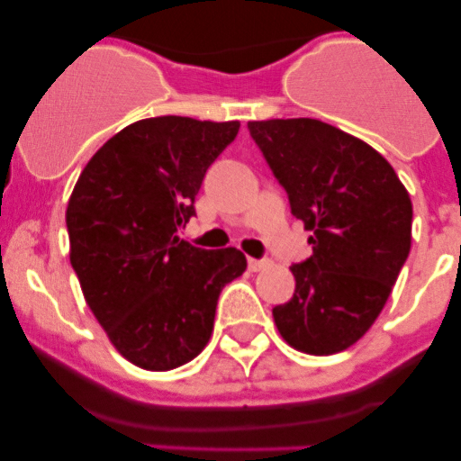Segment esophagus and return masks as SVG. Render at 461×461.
Returning <instances> with one entry per match:
<instances>
[{
    "label": "esophagus",
    "mask_w": 461,
    "mask_h": 461,
    "mask_svg": "<svg viewBox=\"0 0 461 461\" xmlns=\"http://www.w3.org/2000/svg\"><path fill=\"white\" fill-rule=\"evenodd\" d=\"M248 265H249V269H252V272H260V269L269 267V258H249Z\"/></svg>",
    "instance_id": "1"
}]
</instances>
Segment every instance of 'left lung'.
Here are the masks:
<instances>
[{
	"label": "left lung",
	"mask_w": 461,
	"mask_h": 461,
	"mask_svg": "<svg viewBox=\"0 0 461 461\" xmlns=\"http://www.w3.org/2000/svg\"><path fill=\"white\" fill-rule=\"evenodd\" d=\"M290 201L312 231V257L292 265L296 290L272 310L281 337L308 355L359 341L384 310L411 252L412 203L370 144L312 118L248 122Z\"/></svg>",
	"instance_id": "obj_1"
}]
</instances>
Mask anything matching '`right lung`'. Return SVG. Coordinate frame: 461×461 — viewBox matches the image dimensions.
<instances>
[{"label": "right lung", "instance_id": "1", "mask_svg": "<svg viewBox=\"0 0 461 461\" xmlns=\"http://www.w3.org/2000/svg\"><path fill=\"white\" fill-rule=\"evenodd\" d=\"M239 122L160 115L138 120L88 160L67 207L71 265L120 355L171 370L207 346L222 287L245 272L234 248L180 239L212 162Z\"/></svg>", "mask_w": 461, "mask_h": 461}]
</instances>
